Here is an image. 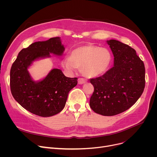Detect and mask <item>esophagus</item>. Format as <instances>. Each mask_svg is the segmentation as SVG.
Listing matches in <instances>:
<instances>
[{
  "mask_svg": "<svg viewBox=\"0 0 157 157\" xmlns=\"http://www.w3.org/2000/svg\"><path fill=\"white\" fill-rule=\"evenodd\" d=\"M86 82V79L83 78H79L78 79V83L79 85H81V84H83V83H85Z\"/></svg>",
  "mask_w": 157,
  "mask_h": 157,
  "instance_id": "34e87169",
  "label": "esophagus"
}]
</instances>
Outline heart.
<instances>
[{"label":"heart","mask_w":157,"mask_h":157,"mask_svg":"<svg viewBox=\"0 0 157 157\" xmlns=\"http://www.w3.org/2000/svg\"><path fill=\"white\" fill-rule=\"evenodd\" d=\"M112 55L107 48L88 44L76 48L71 58L62 61L63 67L70 72L82 67V72L88 78H94L104 74L109 68Z\"/></svg>","instance_id":"1"}]
</instances>
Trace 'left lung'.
I'll list each match as a JSON object with an SVG mask.
<instances>
[{
	"label": "left lung",
	"instance_id": "obj_1",
	"mask_svg": "<svg viewBox=\"0 0 157 157\" xmlns=\"http://www.w3.org/2000/svg\"><path fill=\"white\" fill-rule=\"evenodd\" d=\"M114 55V67L90 79L94 92L91 109L103 116H114L132 106L145 87V67L134 49L118 40L107 41Z\"/></svg>",
	"mask_w": 157,
	"mask_h": 157
}]
</instances>
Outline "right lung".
Segmentation results:
<instances>
[{
  "label": "right lung",
  "mask_w": 157,
  "mask_h": 157,
  "mask_svg": "<svg viewBox=\"0 0 157 157\" xmlns=\"http://www.w3.org/2000/svg\"><path fill=\"white\" fill-rule=\"evenodd\" d=\"M64 47L60 38L31 44L20 52L10 71V88L14 99L23 108L42 117L59 113L65 107L70 90L78 84L77 78L65 76L61 70L54 69L42 81H33L27 71L29 66L49 53L62 55Z\"/></svg>",
  "instance_id": "right-lung-1"
}]
</instances>
